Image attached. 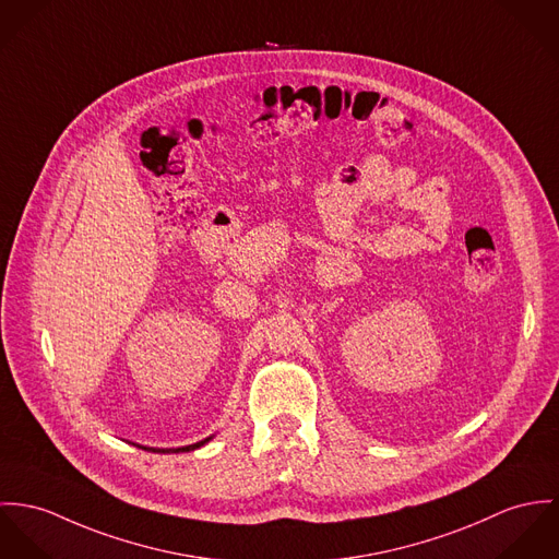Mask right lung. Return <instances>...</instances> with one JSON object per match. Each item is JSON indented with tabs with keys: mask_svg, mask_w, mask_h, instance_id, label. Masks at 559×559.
Returning <instances> with one entry per match:
<instances>
[{
	"mask_svg": "<svg viewBox=\"0 0 559 559\" xmlns=\"http://www.w3.org/2000/svg\"><path fill=\"white\" fill-rule=\"evenodd\" d=\"M207 439H203V441H197V443H192V445H187V448H178L176 452H188V450H194V448H199V445H203Z\"/></svg>",
	"mask_w": 559,
	"mask_h": 559,
	"instance_id": "add662e5",
	"label": "right lung"
}]
</instances>
